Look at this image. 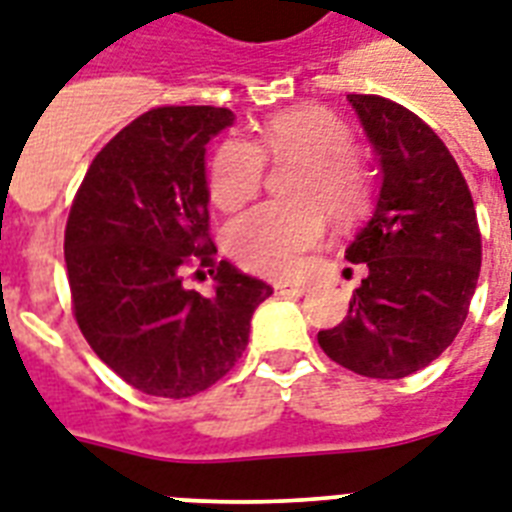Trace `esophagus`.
Returning a JSON list of instances; mask_svg holds the SVG:
<instances>
[{"label":"esophagus","mask_w":512,"mask_h":512,"mask_svg":"<svg viewBox=\"0 0 512 512\" xmlns=\"http://www.w3.org/2000/svg\"><path fill=\"white\" fill-rule=\"evenodd\" d=\"M278 294H286V297H302L305 294V284H276Z\"/></svg>","instance_id":"1"}]
</instances>
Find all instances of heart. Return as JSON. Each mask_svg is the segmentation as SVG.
<instances>
[{
    "label": "heart",
    "instance_id": "1",
    "mask_svg": "<svg viewBox=\"0 0 512 512\" xmlns=\"http://www.w3.org/2000/svg\"><path fill=\"white\" fill-rule=\"evenodd\" d=\"M265 157L299 160L289 191L294 199L265 202L228 226L226 242L244 268L286 278L326 228L352 223L371 205V173L350 149V128L326 107L299 105L276 112L257 131V144L231 136L210 165V197L220 210H236L263 184ZM324 207L321 208L320 205Z\"/></svg>",
    "mask_w": 512,
    "mask_h": 512
}]
</instances>
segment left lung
<instances>
[{
  "mask_svg": "<svg viewBox=\"0 0 512 512\" xmlns=\"http://www.w3.org/2000/svg\"><path fill=\"white\" fill-rule=\"evenodd\" d=\"M376 152L381 186L347 247L368 273L339 326L318 331L334 363L368 378H405L458 336L481 270L471 191L444 141L415 112L376 94H347Z\"/></svg>",
  "mask_w": 512,
  "mask_h": 512,
  "instance_id": "1",
  "label": "left lung"
}]
</instances>
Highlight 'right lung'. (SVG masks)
<instances>
[{"label":"right lung","mask_w":512,"mask_h":512,"mask_svg":"<svg viewBox=\"0 0 512 512\" xmlns=\"http://www.w3.org/2000/svg\"><path fill=\"white\" fill-rule=\"evenodd\" d=\"M234 123L226 107H157L107 144L83 178L65 226L76 321L126 384L181 400L205 392L247 350L249 321L273 294L215 260L207 234L205 152ZM211 268L216 294L183 286ZM199 273V270H197Z\"/></svg>","instance_id":"add662e5"}]
</instances>
